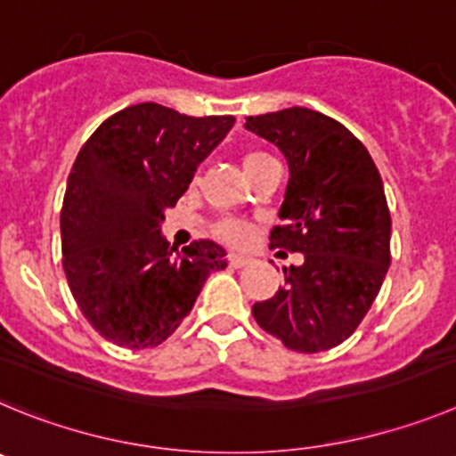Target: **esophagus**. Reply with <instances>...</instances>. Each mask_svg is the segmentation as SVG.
Here are the masks:
<instances>
[{
	"mask_svg": "<svg viewBox=\"0 0 456 456\" xmlns=\"http://www.w3.org/2000/svg\"><path fill=\"white\" fill-rule=\"evenodd\" d=\"M249 264V256H243V254H229V265L232 268H243V265Z\"/></svg>",
	"mask_w": 456,
	"mask_h": 456,
	"instance_id": "esophagus-1",
	"label": "esophagus"
}]
</instances>
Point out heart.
<instances>
[{
  "instance_id": "heart-1",
  "label": "heart",
  "mask_w": 456,
  "mask_h": 456,
  "mask_svg": "<svg viewBox=\"0 0 456 456\" xmlns=\"http://www.w3.org/2000/svg\"><path fill=\"white\" fill-rule=\"evenodd\" d=\"M270 159L273 157H268L265 151H248V154L243 157L245 175L249 177V175L261 166V163L270 161ZM216 233H218L223 240H227L229 245H245L249 240V236H252V227H249L248 223H243V220L224 218L216 224Z\"/></svg>"
}]
</instances>
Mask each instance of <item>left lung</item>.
Returning <instances> with one entry per match:
<instances>
[{
  "label": "left lung",
  "instance_id": "1",
  "mask_svg": "<svg viewBox=\"0 0 456 456\" xmlns=\"http://www.w3.org/2000/svg\"><path fill=\"white\" fill-rule=\"evenodd\" d=\"M245 129L277 145L289 186L270 248L305 254L284 268V286L256 302L261 330L289 350H330L350 338L375 302L391 264V213L379 170L363 142L318 110L248 118Z\"/></svg>",
  "mask_w": 456,
  "mask_h": 456
}]
</instances>
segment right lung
Here are the masks:
<instances>
[{"instance_id":"add662e5","label":"right lung","mask_w":456,"mask_h":456,"mask_svg":"<svg viewBox=\"0 0 456 456\" xmlns=\"http://www.w3.org/2000/svg\"><path fill=\"white\" fill-rule=\"evenodd\" d=\"M232 126L233 116L145 102L118 110L81 147L61 208L63 270L81 314L110 343L161 346L208 274L227 268L213 240L170 248L161 223Z\"/></svg>"}]
</instances>
